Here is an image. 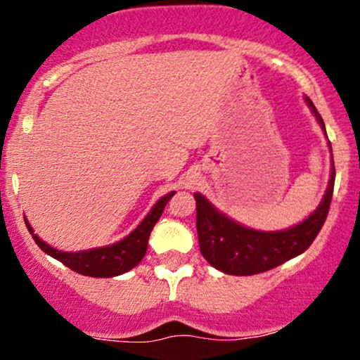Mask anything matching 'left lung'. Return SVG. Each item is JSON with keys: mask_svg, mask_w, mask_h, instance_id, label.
<instances>
[{"mask_svg": "<svg viewBox=\"0 0 360 360\" xmlns=\"http://www.w3.org/2000/svg\"><path fill=\"white\" fill-rule=\"evenodd\" d=\"M307 105L325 131L323 118L309 98H307ZM333 184L335 167L332 166L328 188L320 206L307 220L279 232H259L247 229L218 212L203 194L196 193V229L201 255L225 274L252 276L274 269L286 260L303 254L320 233L326 220L332 203Z\"/></svg>", "mask_w": 360, "mask_h": 360, "instance_id": "obj_1", "label": "left lung"}]
</instances>
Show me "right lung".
<instances>
[{"label": "right lung", "mask_w": 360, "mask_h": 360, "mask_svg": "<svg viewBox=\"0 0 360 360\" xmlns=\"http://www.w3.org/2000/svg\"><path fill=\"white\" fill-rule=\"evenodd\" d=\"M174 193L176 191H172L160 198V200L152 206V210L147 213V217L143 218L142 223H140L130 235H127L123 240L113 243V245L98 247V249L79 252L57 250L53 249V247L47 245L42 238L37 237L34 233V229L30 226V223L27 220H25V223H27L28 232L32 233L37 245H39L45 254H49L51 257L57 259L59 262L64 264V266H68L69 269H72L74 272H79L82 276H89V278H113V276H120L123 274V272L134 269L135 266H139V262L143 259V255H146L147 252V243L152 229H154L157 220H159L160 214H162L167 201L174 196Z\"/></svg>", "instance_id": "obj_1"}]
</instances>
